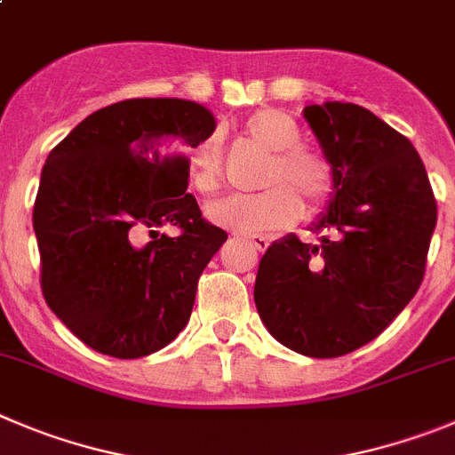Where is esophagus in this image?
<instances>
[{
	"label": "esophagus",
	"instance_id": "1",
	"mask_svg": "<svg viewBox=\"0 0 455 455\" xmlns=\"http://www.w3.org/2000/svg\"><path fill=\"white\" fill-rule=\"evenodd\" d=\"M245 241H248V243L252 245V248H255V250H259V252H264V250L268 248V245H270V241L266 239V236H261V235L245 236Z\"/></svg>",
	"mask_w": 455,
	"mask_h": 455
}]
</instances>
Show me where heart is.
Instances as JSON below:
<instances>
[{
	"label": "heart",
	"instance_id": "heart-1",
	"mask_svg": "<svg viewBox=\"0 0 455 455\" xmlns=\"http://www.w3.org/2000/svg\"><path fill=\"white\" fill-rule=\"evenodd\" d=\"M243 132L270 153L261 173V194L228 198L210 205L207 214L214 223L241 232V235H264L277 232L298 223L304 205L318 212L327 205L333 191V171L318 153L302 148L299 128L289 115L279 110H257L243 124ZM191 185L203 194H214L223 187V151L214 135L196 144L189 160Z\"/></svg>",
	"mask_w": 455,
	"mask_h": 455
}]
</instances>
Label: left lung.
Listing matches in <instances>:
<instances>
[{"mask_svg":"<svg viewBox=\"0 0 455 455\" xmlns=\"http://www.w3.org/2000/svg\"><path fill=\"white\" fill-rule=\"evenodd\" d=\"M333 171V200L315 230L261 257L255 304L282 345L314 358L363 347L418 293L437 220V203L415 146L354 103L307 106Z\"/></svg>","mask_w":455,"mask_h":455,"instance_id":"8db88e82","label":"left lung"}]
</instances>
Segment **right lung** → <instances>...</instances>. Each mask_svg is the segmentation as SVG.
Instances as JSON below:
<instances>
[{
	"mask_svg": "<svg viewBox=\"0 0 455 455\" xmlns=\"http://www.w3.org/2000/svg\"><path fill=\"white\" fill-rule=\"evenodd\" d=\"M214 128L194 101L128 99L87 116L49 153L33 205L40 286L87 347L140 358L185 329L200 275L228 239L187 194L185 151ZM162 224L179 236L157 235Z\"/></svg>",
	"mask_w": 455,
	"mask_h": 455,
	"instance_id": "obj_1",
	"label": "right lung"
}]
</instances>
